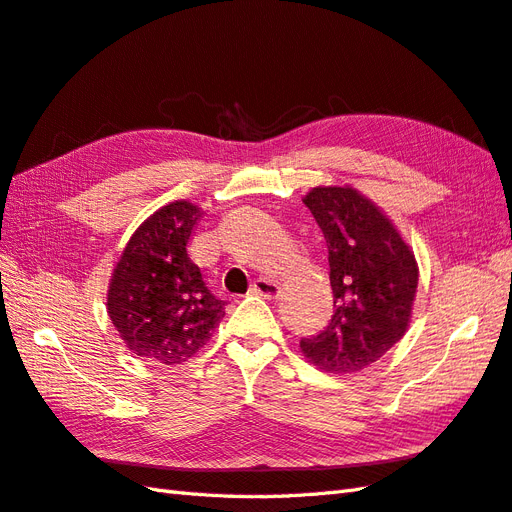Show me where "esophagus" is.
Here are the masks:
<instances>
[{
  "label": "esophagus",
  "mask_w": 512,
  "mask_h": 512,
  "mask_svg": "<svg viewBox=\"0 0 512 512\" xmlns=\"http://www.w3.org/2000/svg\"><path fill=\"white\" fill-rule=\"evenodd\" d=\"M251 292L255 294V296H261V298H266V300H274L279 296V292H281V287L274 283V281H270V279H257L255 283H253V287H251Z\"/></svg>",
  "instance_id": "1"
}]
</instances>
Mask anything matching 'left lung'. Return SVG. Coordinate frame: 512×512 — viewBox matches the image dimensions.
I'll return each instance as SVG.
<instances>
[{
  "mask_svg": "<svg viewBox=\"0 0 512 512\" xmlns=\"http://www.w3.org/2000/svg\"><path fill=\"white\" fill-rule=\"evenodd\" d=\"M303 203L329 248L335 311L324 331L300 339V350L320 370L359 372L409 329L417 261L391 220L355 188H313Z\"/></svg>",
  "mask_w": 512,
  "mask_h": 512,
  "instance_id": "8db88e82",
  "label": "left lung"
}]
</instances>
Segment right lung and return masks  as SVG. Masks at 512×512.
I'll return each instance as SVG.
<instances>
[{"instance_id":"1","label":"right lung","mask_w":512,"mask_h":512,"mask_svg":"<svg viewBox=\"0 0 512 512\" xmlns=\"http://www.w3.org/2000/svg\"><path fill=\"white\" fill-rule=\"evenodd\" d=\"M201 220L190 201L157 209L131 235L116 264L108 313L136 357L175 365L192 359L225 318V300L207 290L188 242Z\"/></svg>"}]
</instances>
